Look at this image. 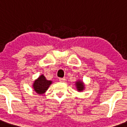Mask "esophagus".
I'll return each mask as SVG.
<instances>
[{"label":"esophagus","mask_w":127,"mask_h":127,"mask_svg":"<svg viewBox=\"0 0 127 127\" xmlns=\"http://www.w3.org/2000/svg\"><path fill=\"white\" fill-rule=\"evenodd\" d=\"M59 81L61 82H65L66 79L64 77V78H59Z\"/></svg>","instance_id":"esophagus-1"}]
</instances>
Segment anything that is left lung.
Returning a JSON list of instances; mask_svg holds the SVG:
<instances>
[{"label": "left lung", "instance_id": "obj_1", "mask_svg": "<svg viewBox=\"0 0 127 127\" xmlns=\"http://www.w3.org/2000/svg\"><path fill=\"white\" fill-rule=\"evenodd\" d=\"M75 87H76L77 90L78 92H81L85 89V84L82 81H77L75 82Z\"/></svg>", "mask_w": 127, "mask_h": 127}]
</instances>
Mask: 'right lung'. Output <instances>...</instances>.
Here are the masks:
<instances>
[{
    "mask_svg": "<svg viewBox=\"0 0 127 127\" xmlns=\"http://www.w3.org/2000/svg\"><path fill=\"white\" fill-rule=\"evenodd\" d=\"M52 83V81H48L46 79L44 75H41L34 81L33 88L37 94H42L45 93Z\"/></svg>",
    "mask_w": 127,
    "mask_h": 127,
    "instance_id": "right-lung-1",
    "label": "right lung"
}]
</instances>
